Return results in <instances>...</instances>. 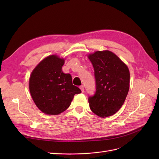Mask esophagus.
I'll return each instance as SVG.
<instances>
[{
  "instance_id": "obj_1",
  "label": "esophagus",
  "mask_w": 159,
  "mask_h": 159,
  "mask_svg": "<svg viewBox=\"0 0 159 159\" xmlns=\"http://www.w3.org/2000/svg\"><path fill=\"white\" fill-rule=\"evenodd\" d=\"M80 89L81 90V92H84V85H81L80 87Z\"/></svg>"
}]
</instances>
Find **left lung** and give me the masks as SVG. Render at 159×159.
Instances as JSON below:
<instances>
[{
	"instance_id": "8db88e82",
	"label": "left lung",
	"mask_w": 159,
	"mask_h": 159,
	"mask_svg": "<svg viewBox=\"0 0 159 159\" xmlns=\"http://www.w3.org/2000/svg\"><path fill=\"white\" fill-rule=\"evenodd\" d=\"M94 69L96 91L89 96V107L100 117L111 116L121 107L129 89L130 74L127 65L109 50L88 56Z\"/></svg>"
}]
</instances>
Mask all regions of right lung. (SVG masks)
Returning <instances> with one entry per match:
<instances>
[{
	"mask_svg": "<svg viewBox=\"0 0 159 159\" xmlns=\"http://www.w3.org/2000/svg\"><path fill=\"white\" fill-rule=\"evenodd\" d=\"M64 59L56 55L46 57L34 69L29 80V89L34 102L43 113L56 115L64 112L75 94L81 93L72 84L70 74L61 68Z\"/></svg>",
	"mask_w": 159,
	"mask_h": 159,
	"instance_id": "right-lung-1",
	"label": "right lung"
}]
</instances>
